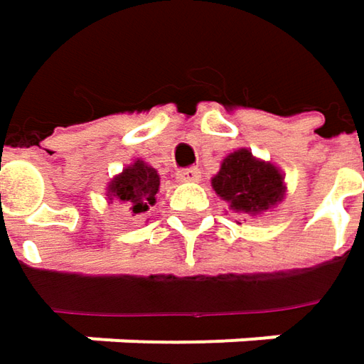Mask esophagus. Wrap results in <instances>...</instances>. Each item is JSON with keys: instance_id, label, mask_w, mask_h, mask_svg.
Here are the masks:
<instances>
[{"instance_id": "obj_1", "label": "esophagus", "mask_w": 364, "mask_h": 364, "mask_svg": "<svg viewBox=\"0 0 364 364\" xmlns=\"http://www.w3.org/2000/svg\"><path fill=\"white\" fill-rule=\"evenodd\" d=\"M198 178H200V169L198 168H186L178 171L180 182H198Z\"/></svg>"}]
</instances>
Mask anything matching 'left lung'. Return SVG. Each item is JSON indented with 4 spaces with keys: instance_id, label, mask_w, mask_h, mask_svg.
I'll return each instance as SVG.
<instances>
[{
    "instance_id": "obj_1",
    "label": "left lung",
    "mask_w": 364,
    "mask_h": 364,
    "mask_svg": "<svg viewBox=\"0 0 364 364\" xmlns=\"http://www.w3.org/2000/svg\"><path fill=\"white\" fill-rule=\"evenodd\" d=\"M211 186L236 213L245 215H261L286 195L282 171L273 164L252 157L247 149H238L221 161Z\"/></svg>"
}]
</instances>
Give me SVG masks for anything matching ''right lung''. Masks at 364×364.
<instances>
[{"label": "right lung", "mask_w": 364, "mask_h": 364, "mask_svg": "<svg viewBox=\"0 0 364 364\" xmlns=\"http://www.w3.org/2000/svg\"><path fill=\"white\" fill-rule=\"evenodd\" d=\"M157 191H159L157 169L136 159L132 166H128L109 182L107 198L124 203L132 211V215H139L149 211V207L157 203Z\"/></svg>", "instance_id": "1"}]
</instances>
